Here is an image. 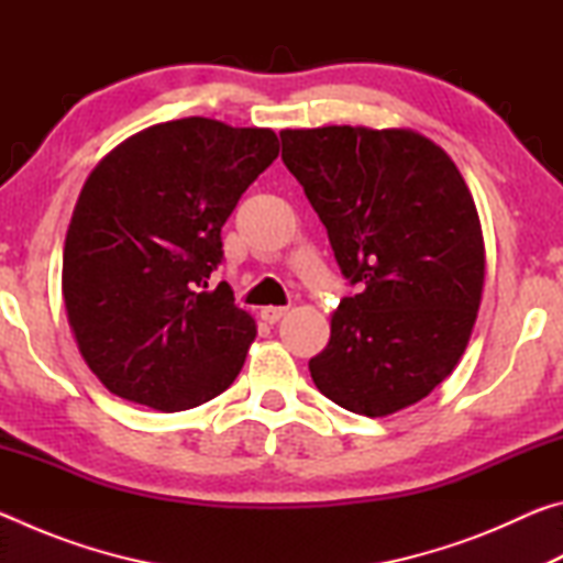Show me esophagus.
Returning a JSON list of instances; mask_svg holds the SVG:
<instances>
[{
  "label": "esophagus",
  "mask_w": 563,
  "mask_h": 563,
  "mask_svg": "<svg viewBox=\"0 0 563 563\" xmlns=\"http://www.w3.org/2000/svg\"><path fill=\"white\" fill-rule=\"evenodd\" d=\"M285 312H288V308H280V305H268V308L261 310V318L273 325V322H278Z\"/></svg>",
  "instance_id": "34e87169"
}]
</instances>
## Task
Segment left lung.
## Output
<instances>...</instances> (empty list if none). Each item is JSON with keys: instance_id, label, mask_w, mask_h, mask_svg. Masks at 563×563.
I'll use <instances>...</instances> for the list:
<instances>
[{"instance_id": "left-lung-1", "label": "left lung", "mask_w": 563, "mask_h": 563, "mask_svg": "<svg viewBox=\"0 0 563 563\" xmlns=\"http://www.w3.org/2000/svg\"><path fill=\"white\" fill-rule=\"evenodd\" d=\"M283 164L316 208L360 292L330 320L312 383L387 417L452 375L484 288L479 213L454 161L412 129H285Z\"/></svg>"}]
</instances>
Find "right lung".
Instances as JSON below:
<instances>
[{"instance_id": "right-lung-1", "label": "right lung", "mask_w": 563, "mask_h": 563, "mask_svg": "<svg viewBox=\"0 0 563 563\" xmlns=\"http://www.w3.org/2000/svg\"><path fill=\"white\" fill-rule=\"evenodd\" d=\"M278 151L271 129L188 117L133 133L91 170L66 231L62 295L109 393L180 412L233 385L258 330L231 285L206 288L223 223Z\"/></svg>"}]
</instances>
